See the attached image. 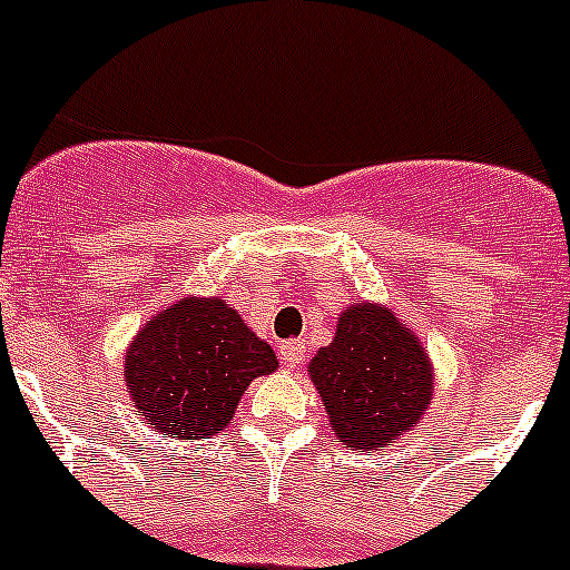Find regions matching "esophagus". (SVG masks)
<instances>
[{"label":"esophagus","mask_w":570,"mask_h":570,"mask_svg":"<svg viewBox=\"0 0 570 570\" xmlns=\"http://www.w3.org/2000/svg\"><path fill=\"white\" fill-rule=\"evenodd\" d=\"M281 361H284V366H289V370L301 366L303 361H306V347H303V342L281 344Z\"/></svg>","instance_id":"esophagus-1"}]
</instances>
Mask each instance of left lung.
Instances as JSON below:
<instances>
[{
  "instance_id": "left-lung-1",
  "label": "left lung",
  "mask_w": 570,
  "mask_h": 570,
  "mask_svg": "<svg viewBox=\"0 0 570 570\" xmlns=\"http://www.w3.org/2000/svg\"><path fill=\"white\" fill-rule=\"evenodd\" d=\"M333 435L361 452L392 446L419 428L433 400V364L422 338L377 303L338 314L336 336L308 364Z\"/></svg>"
}]
</instances>
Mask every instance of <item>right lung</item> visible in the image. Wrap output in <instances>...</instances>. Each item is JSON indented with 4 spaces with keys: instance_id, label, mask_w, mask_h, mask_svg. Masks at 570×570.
I'll use <instances>...</instances> for the list:
<instances>
[{
    "instance_id": "obj_1",
    "label": "right lung",
    "mask_w": 570,
    "mask_h": 570,
    "mask_svg": "<svg viewBox=\"0 0 570 570\" xmlns=\"http://www.w3.org/2000/svg\"><path fill=\"white\" fill-rule=\"evenodd\" d=\"M278 370L273 347L217 297H181L154 314L126 350L137 416L163 439L198 441L234 416L253 377Z\"/></svg>"
}]
</instances>
